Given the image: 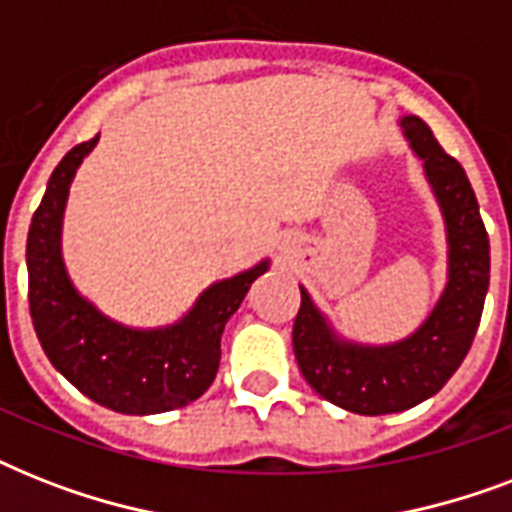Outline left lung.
I'll use <instances>...</instances> for the list:
<instances>
[{"instance_id":"8db88e82","label":"left lung","mask_w":512,"mask_h":512,"mask_svg":"<svg viewBox=\"0 0 512 512\" xmlns=\"http://www.w3.org/2000/svg\"><path fill=\"white\" fill-rule=\"evenodd\" d=\"M401 127L444 212L449 241L444 295L414 335L380 348L340 340L303 287L292 327L297 366L308 385L332 404L369 417L412 409L444 388L468 356L489 289V236L468 175L438 146L420 116H404Z\"/></svg>"}]
</instances>
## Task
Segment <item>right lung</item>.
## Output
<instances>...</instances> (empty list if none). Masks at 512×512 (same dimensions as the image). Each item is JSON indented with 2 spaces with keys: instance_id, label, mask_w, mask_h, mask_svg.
Listing matches in <instances>:
<instances>
[{
  "instance_id": "add662e5",
  "label": "right lung",
  "mask_w": 512,
  "mask_h": 512,
  "mask_svg": "<svg viewBox=\"0 0 512 512\" xmlns=\"http://www.w3.org/2000/svg\"><path fill=\"white\" fill-rule=\"evenodd\" d=\"M98 135L68 151L31 217L26 244L28 308L52 366L95 404L119 414H159L191 404L212 385L220 337L268 260L201 292L185 319L164 329H130L106 319L68 279L60 223L68 185Z\"/></svg>"
}]
</instances>
